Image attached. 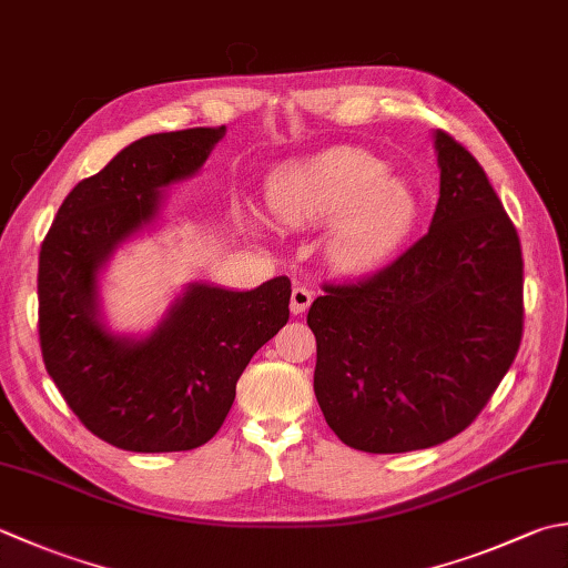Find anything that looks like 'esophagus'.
I'll list each match as a JSON object with an SVG mask.
<instances>
[{
	"label": "esophagus",
	"mask_w": 568,
	"mask_h": 568,
	"mask_svg": "<svg viewBox=\"0 0 568 568\" xmlns=\"http://www.w3.org/2000/svg\"><path fill=\"white\" fill-rule=\"evenodd\" d=\"M310 303H313V291H307V287H303V285L293 287V295H291L293 315H303L310 307Z\"/></svg>",
	"instance_id": "obj_1"
}]
</instances>
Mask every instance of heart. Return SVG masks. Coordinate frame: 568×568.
<instances>
[{
  "label": "heart",
  "mask_w": 568,
  "mask_h": 568,
  "mask_svg": "<svg viewBox=\"0 0 568 568\" xmlns=\"http://www.w3.org/2000/svg\"><path fill=\"white\" fill-rule=\"evenodd\" d=\"M265 206L281 226L325 224L327 258L339 271H364L384 261L408 236L418 214L414 189L372 152L337 148L283 166L265 189Z\"/></svg>",
  "instance_id": "1"
}]
</instances>
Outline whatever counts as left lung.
Masks as SVG:
<instances>
[{"instance_id": "8db88e82", "label": "left lung", "mask_w": 568, "mask_h": 568, "mask_svg": "<svg viewBox=\"0 0 568 568\" xmlns=\"http://www.w3.org/2000/svg\"><path fill=\"white\" fill-rule=\"evenodd\" d=\"M430 229L382 271L325 283L307 313L315 396L364 453L438 446L468 428L513 366L525 263L513 219L468 148L436 132Z\"/></svg>"}]
</instances>
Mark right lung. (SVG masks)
Returning <instances> with one entry per match:
<instances>
[{
	"label": "right lung",
	"mask_w": 568,
	"mask_h": 568,
	"mask_svg": "<svg viewBox=\"0 0 568 568\" xmlns=\"http://www.w3.org/2000/svg\"><path fill=\"white\" fill-rule=\"evenodd\" d=\"M226 128L160 132L128 144L63 199L39 253V342L78 420L110 446L172 453L204 446L224 424L251 357L291 317V281L248 293L189 285L148 339L98 320V268L154 219L160 189L192 176Z\"/></svg>",
	"instance_id": "add662e5"
}]
</instances>
